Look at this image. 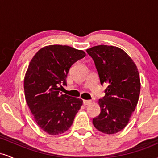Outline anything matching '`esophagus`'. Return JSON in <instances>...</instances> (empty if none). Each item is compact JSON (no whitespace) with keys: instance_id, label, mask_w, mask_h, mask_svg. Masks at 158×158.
<instances>
[{"instance_id":"34e87169","label":"esophagus","mask_w":158,"mask_h":158,"mask_svg":"<svg viewBox=\"0 0 158 158\" xmlns=\"http://www.w3.org/2000/svg\"><path fill=\"white\" fill-rule=\"evenodd\" d=\"M91 100H83V104H84L85 106H88V105L91 104Z\"/></svg>"}]
</instances>
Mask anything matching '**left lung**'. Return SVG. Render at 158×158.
Listing matches in <instances>:
<instances>
[{
  "label": "left lung",
  "mask_w": 158,
  "mask_h": 158,
  "mask_svg": "<svg viewBox=\"0 0 158 158\" xmlns=\"http://www.w3.org/2000/svg\"><path fill=\"white\" fill-rule=\"evenodd\" d=\"M95 63L106 95L99 99L101 111L93 119L94 127L113 135L127 126L138 102L140 80L137 66L122 49L98 45L86 50Z\"/></svg>",
  "instance_id": "obj_1"
}]
</instances>
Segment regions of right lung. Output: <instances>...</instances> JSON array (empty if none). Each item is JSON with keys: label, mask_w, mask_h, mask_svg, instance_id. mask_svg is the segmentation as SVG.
<instances>
[{"label": "right lung", "mask_w": 158, "mask_h": 158, "mask_svg": "<svg viewBox=\"0 0 158 158\" xmlns=\"http://www.w3.org/2000/svg\"><path fill=\"white\" fill-rule=\"evenodd\" d=\"M85 52L66 45H49L35 54L25 74V99L40 128L50 135H61L73 124L83 101L60 94L70 67Z\"/></svg>", "instance_id": "right-lung-1"}]
</instances>
